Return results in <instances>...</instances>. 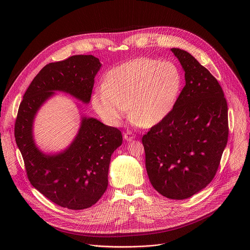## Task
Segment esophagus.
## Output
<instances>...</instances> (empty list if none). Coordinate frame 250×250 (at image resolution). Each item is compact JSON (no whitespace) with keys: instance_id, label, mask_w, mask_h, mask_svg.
Listing matches in <instances>:
<instances>
[{"instance_id":"34e87169","label":"esophagus","mask_w":250,"mask_h":250,"mask_svg":"<svg viewBox=\"0 0 250 250\" xmlns=\"http://www.w3.org/2000/svg\"><path fill=\"white\" fill-rule=\"evenodd\" d=\"M134 137H135V135H134L131 131H126V132L124 133V138H125L126 141L132 140Z\"/></svg>"}]
</instances>
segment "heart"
Returning <instances> with one entry per match:
<instances>
[{
  "label": "heart",
  "mask_w": 250,
  "mask_h": 250,
  "mask_svg": "<svg viewBox=\"0 0 250 250\" xmlns=\"http://www.w3.org/2000/svg\"><path fill=\"white\" fill-rule=\"evenodd\" d=\"M182 88V74L171 61L141 57L123 63L106 74L91 104L102 121L117 127L130 114L138 126L155 125L173 110Z\"/></svg>",
  "instance_id": "b5f03b06"
}]
</instances>
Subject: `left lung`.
<instances>
[{"label": "left lung", "mask_w": 250, "mask_h": 250, "mask_svg": "<svg viewBox=\"0 0 250 250\" xmlns=\"http://www.w3.org/2000/svg\"><path fill=\"white\" fill-rule=\"evenodd\" d=\"M185 72L173 110L142 137L149 181L162 196L184 200L210 183L228 144V104L218 80L189 52L171 48Z\"/></svg>", "instance_id": "8db88e82"}]
</instances>
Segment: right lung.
I'll return each instance as SVG.
<instances>
[{
	"mask_svg": "<svg viewBox=\"0 0 250 250\" xmlns=\"http://www.w3.org/2000/svg\"><path fill=\"white\" fill-rule=\"evenodd\" d=\"M101 66L99 58L93 55H74L45 65L24 93L16 120V142L29 182L48 200L70 209L90 208L104 195L108 188L111 156L123 144L122 132L95 118L82 116L70 146L48 154L35 144L33 122L55 92L89 104Z\"/></svg>",
	"mask_w": 250,
	"mask_h": 250,
	"instance_id": "right-lung-1",
	"label": "right lung"
}]
</instances>
